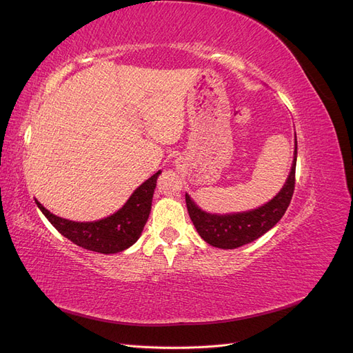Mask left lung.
I'll use <instances>...</instances> for the list:
<instances>
[{
	"mask_svg": "<svg viewBox=\"0 0 353 353\" xmlns=\"http://www.w3.org/2000/svg\"><path fill=\"white\" fill-rule=\"evenodd\" d=\"M296 157L297 141L294 144L292 170L288 174L284 187L272 200L258 209L241 213H230V215H212V213L201 210L190 199V196L185 194L188 215L193 221L200 237L213 248L237 249L240 245L252 243L253 240L263 236L266 231H270L283 218L292 201L296 183Z\"/></svg>",
	"mask_w": 353,
	"mask_h": 353,
	"instance_id": "1",
	"label": "left lung"
}]
</instances>
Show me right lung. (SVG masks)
<instances>
[{
	"label": "right lung",
	"mask_w": 353,
	"mask_h": 353,
	"mask_svg": "<svg viewBox=\"0 0 353 353\" xmlns=\"http://www.w3.org/2000/svg\"><path fill=\"white\" fill-rule=\"evenodd\" d=\"M160 170L138 187L125 205L113 215L94 222H73L52 215L41 205H37L61 236L79 248L104 254L117 253L132 245L140 239L143 228L152 210V200Z\"/></svg>",
	"instance_id": "right-lung-1"
}]
</instances>
